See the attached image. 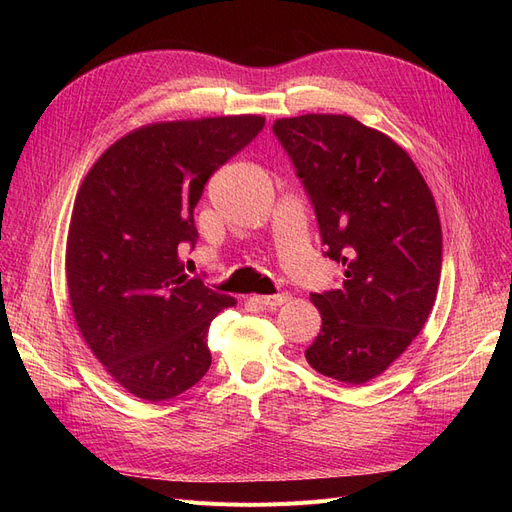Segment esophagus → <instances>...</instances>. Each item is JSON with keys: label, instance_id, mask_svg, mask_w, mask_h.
<instances>
[{"label": "esophagus", "instance_id": "1", "mask_svg": "<svg viewBox=\"0 0 512 512\" xmlns=\"http://www.w3.org/2000/svg\"><path fill=\"white\" fill-rule=\"evenodd\" d=\"M290 299L288 292H277V294H267V297H254L252 301L262 305V307H280Z\"/></svg>", "mask_w": 512, "mask_h": 512}]
</instances>
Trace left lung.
<instances>
[{
	"mask_svg": "<svg viewBox=\"0 0 512 512\" xmlns=\"http://www.w3.org/2000/svg\"><path fill=\"white\" fill-rule=\"evenodd\" d=\"M273 134L314 207L339 288L314 292L322 329L305 359L322 376L363 384L421 333L442 273L436 203L408 153L346 115L277 119Z\"/></svg>",
	"mask_w": 512,
	"mask_h": 512,
	"instance_id": "1",
	"label": "left lung"
}]
</instances>
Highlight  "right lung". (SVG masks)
I'll use <instances>...</instances> for the list:
<instances>
[{
  "mask_svg": "<svg viewBox=\"0 0 512 512\" xmlns=\"http://www.w3.org/2000/svg\"><path fill=\"white\" fill-rule=\"evenodd\" d=\"M265 117L153 123L108 147L74 200L66 277L87 346L123 389L147 401L207 374L211 320L235 299L188 277L194 207L211 175L250 145Z\"/></svg>",
  "mask_w": 512,
  "mask_h": 512,
  "instance_id": "right-lung-1",
  "label": "right lung"
}]
</instances>
